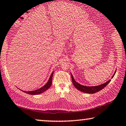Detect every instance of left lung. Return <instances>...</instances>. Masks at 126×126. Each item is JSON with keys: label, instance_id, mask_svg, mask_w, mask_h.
<instances>
[{"label": "left lung", "instance_id": "obj_1", "mask_svg": "<svg viewBox=\"0 0 126 126\" xmlns=\"http://www.w3.org/2000/svg\"><path fill=\"white\" fill-rule=\"evenodd\" d=\"M116 71L115 73L113 74V76L112 77V78H113L114 75H115ZM71 78H72V80L73 84L74 85V86L76 88V89L81 91V92L89 93V94H94V93L98 92L99 91L101 90L104 89V87H106L107 85L108 84L109 82L111 81V80L110 79L109 80L107 81V82L105 83H103L102 84L98 85V86H85L79 84V83H78V82H76V81H75V80L74 79V78H73L72 75V74H71Z\"/></svg>", "mask_w": 126, "mask_h": 126}]
</instances>
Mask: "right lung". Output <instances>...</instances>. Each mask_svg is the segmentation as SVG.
Here are the masks:
<instances>
[{
	"label": "right lung",
	"instance_id": "right-lung-1",
	"mask_svg": "<svg viewBox=\"0 0 126 126\" xmlns=\"http://www.w3.org/2000/svg\"><path fill=\"white\" fill-rule=\"evenodd\" d=\"M53 73L54 72H53V73H51V76H50V77L49 78L45 86H43L42 87L36 90H34V91H25L22 90V91H24V93H27V94H31V95H37V94H41L42 93H43L44 91H46L47 90H48L49 88H50V86H51V85L52 84V78H53Z\"/></svg>",
	"mask_w": 126,
	"mask_h": 126
}]
</instances>
